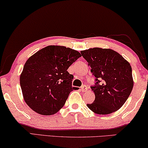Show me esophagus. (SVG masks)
Here are the masks:
<instances>
[{"instance_id":"obj_1","label":"esophagus","mask_w":148,"mask_h":148,"mask_svg":"<svg viewBox=\"0 0 148 148\" xmlns=\"http://www.w3.org/2000/svg\"><path fill=\"white\" fill-rule=\"evenodd\" d=\"M81 90H82L83 92H86V91L88 90V87H87L86 86H85V85H83V86H82V88H81Z\"/></svg>"}]
</instances>
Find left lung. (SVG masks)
Segmentation results:
<instances>
[{
  "instance_id": "left-lung-1",
  "label": "left lung",
  "mask_w": 148,
  "mask_h": 148,
  "mask_svg": "<svg viewBox=\"0 0 148 148\" xmlns=\"http://www.w3.org/2000/svg\"><path fill=\"white\" fill-rule=\"evenodd\" d=\"M96 79L91 88L95 100L87 106L98 114H108L121 108L133 87L132 69L120 54L112 49L90 48L81 52Z\"/></svg>"
}]
</instances>
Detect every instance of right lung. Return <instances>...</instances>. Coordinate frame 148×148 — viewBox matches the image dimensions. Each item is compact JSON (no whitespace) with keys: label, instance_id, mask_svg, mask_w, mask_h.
I'll return each mask as SVG.
<instances>
[{"label":"right lung","instance_id":"obj_1","mask_svg":"<svg viewBox=\"0 0 148 148\" xmlns=\"http://www.w3.org/2000/svg\"><path fill=\"white\" fill-rule=\"evenodd\" d=\"M81 57L77 50L48 46L28 58L20 76L23 98L34 111L42 115L55 114L64 105L73 75L68 68Z\"/></svg>","mask_w":148,"mask_h":148}]
</instances>
